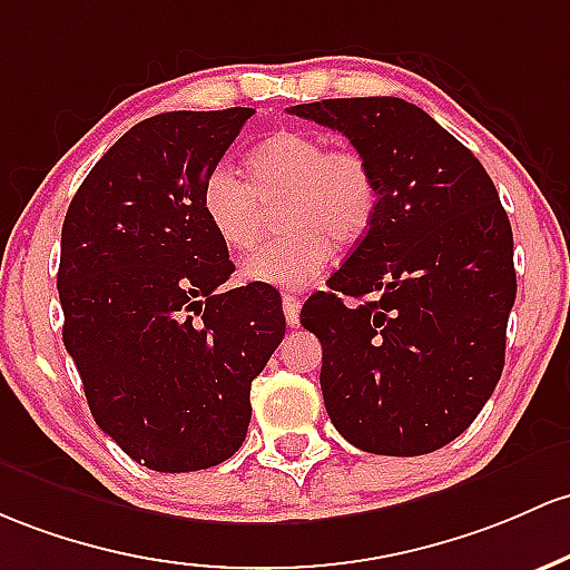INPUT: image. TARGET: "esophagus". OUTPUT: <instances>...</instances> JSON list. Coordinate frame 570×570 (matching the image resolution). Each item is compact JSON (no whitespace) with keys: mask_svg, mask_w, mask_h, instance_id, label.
<instances>
[{"mask_svg":"<svg viewBox=\"0 0 570 570\" xmlns=\"http://www.w3.org/2000/svg\"><path fill=\"white\" fill-rule=\"evenodd\" d=\"M299 299L295 295H284V316H286V324L289 327H297L299 324Z\"/></svg>","mask_w":570,"mask_h":570,"instance_id":"esophagus-1","label":"esophagus"}]
</instances>
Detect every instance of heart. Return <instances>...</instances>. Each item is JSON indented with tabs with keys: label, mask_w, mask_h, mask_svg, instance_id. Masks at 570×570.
I'll return each mask as SVG.
<instances>
[{
	"label": "heart",
	"mask_w": 570,
	"mask_h": 570,
	"mask_svg": "<svg viewBox=\"0 0 570 570\" xmlns=\"http://www.w3.org/2000/svg\"><path fill=\"white\" fill-rule=\"evenodd\" d=\"M248 180L218 165L203 180V214L229 252L259 240L262 203L275 205L286 233L240 262V275L278 289H303L324 271L330 240L343 246L371 227L379 186L356 148L333 146L314 132L281 129L246 156Z\"/></svg>",
	"instance_id": "obj_1"
}]
</instances>
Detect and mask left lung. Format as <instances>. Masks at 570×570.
<instances>
[{"label":"left lung","mask_w":570,"mask_h":570,"mask_svg":"<svg viewBox=\"0 0 570 570\" xmlns=\"http://www.w3.org/2000/svg\"><path fill=\"white\" fill-rule=\"evenodd\" d=\"M289 112L346 135L379 186L367 235L299 314L322 341L327 414L362 452H435L465 433L503 373L517 273L495 184L405 99H322Z\"/></svg>","instance_id":"obj_1"}]
</instances>
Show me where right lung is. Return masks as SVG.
<instances>
[{
    "label": "right lung",
    "mask_w": 570,
    "mask_h": 570,
    "mask_svg": "<svg viewBox=\"0 0 570 570\" xmlns=\"http://www.w3.org/2000/svg\"><path fill=\"white\" fill-rule=\"evenodd\" d=\"M252 116L175 110L135 124L86 175L61 227L65 346L94 422L151 471L233 458L252 381L286 333L273 286L222 289L235 265L199 199Z\"/></svg>",
    "instance_id": "right-lung-1"
}]
</instances>
